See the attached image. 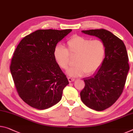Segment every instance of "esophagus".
<instances>
[{"label":"esophagus","mask_w":133,"mask_h":133,"mask_svg":"<svg viewBox=\"0 0 133 133\" xmlns=\"http://www.w3.org/2000/svg\"><path fill=\"white\" fill-rule=\"evenodd\" d=\"M67 79H68L69 80V82H73L75 81V79H73V78H71V77H67Z\"/></svg>","instance_id":"obj_1"}]
</instances>
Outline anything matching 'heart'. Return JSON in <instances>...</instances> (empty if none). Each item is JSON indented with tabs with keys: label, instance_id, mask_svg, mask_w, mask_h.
Returning <instances> with one entry per match:
<instances>
[{
	"label": "heart",
	"instance_id": "b5f03b06",
	"mask_svg": "<svg viewBox=\"0 0 133 133\" xmlns=\"http://www.w3.org/2000/svg\"><path fill=\"white\" fill-rule=\"evenodd\" d=\"M106 48L100 39L91 40L87 38L75 35L67 42V48L57 45L53 56L58 66L66 69L70 62V56L76 57L75 66L69 68L66 73L70 77L82 76L93 74L104 62Z\"/></svg>",
	"mask_w": 133,
	"mask_h": 133
}]
</instances>
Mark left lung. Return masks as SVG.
Listing matches in <instances>:
<instances>
[{
    "label": "left lung",
    "instance_id": "obj_1",
    "mask_svg": "<svg viewBox=\"0 0 133 133\" xmlns=\"http://www.w3.org/2000/svg\"><path fill=\"white\" fill-rule=\"evenodd\" d=\"M82 32L99 38L106 48L105 59L100 68L92 76L83 78L85 88L81 92L83 104L101 111L110 107L121 96L130 67L123 41L104 29Z\"/></svg>",
    "mask_w": 133,
    "mask_h": 133
}]
</instances>
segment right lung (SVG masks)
<instances>
[{
	"instance_id": "1",
	"label": "right lung",
	"mask_w": 133,
	"mask_h": 133,
	"mask_svg": "<svg viewBox=\"0 0 133 133\" xmlns=\"http://www.w3.org/2000/svg\"><path fill=\"white\" fill-rule=\"evenodd\" d=\"M71 29H39L25 37L18 44L10 66L21 98L38 109L51 107L61 100L69 83L56 63L54 48Z\"/></svg>"
}]
</instances>
